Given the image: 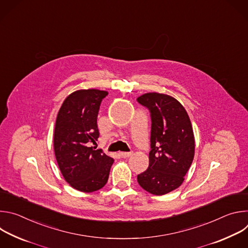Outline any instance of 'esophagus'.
I'll return each instance as SVG.
<instances>
[{"label":"esophagus","instance_id":"obj_1","mask_svg":"<svg viewBox=\"0 0 248 248\" xmlns=\"http://www.w3.org/2000/svg\"><path fill=\"white\" fill-rule=\"evenodd\" d=\"M119 154H120V156H121L122 158H124V159H126V158H128V157L131 156V153H130V152H120Z\"/></svg>","mask_w":248,"mask_h":248}]
</instances>
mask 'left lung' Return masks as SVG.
Segmentation results:
<instances>
[{"label": "left lung", "instance_id": "8db88e82", "mask_svg": "<svg viewBox=\"0 0 248 248\" xmlns=\"http://www.w3.org/2000/svg\"><path fill=\"white\" fill-rule=\"evenodd\" d=\"M137 101L151 113V151L148 169L137 175L144 190L164 195L180 187L194 158L195 139L190 119L175 98L156 92Z\"/></svg>", "mask_w": 248, "mask_h": 248}]
</instances>
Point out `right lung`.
<instances>
[{
  "label": "right lung",
  "instance_id": "obj_1",
  "mask_svg": "<svg viewBox=\"0 0 248 248\" xmlns=\"http://www.w3.org/2000/svg\"><path fill=\"white\" fill-rule=\"evenodd\" d=\"M108 91L80 89L70 93L59 110L54 151L65 182L81 192L101 189L108 182L114 159L94 150L99 137L97 116Z\"/></svg>",
  "mask_w": 248,
  "mask_h": 248
}]
</instances>
